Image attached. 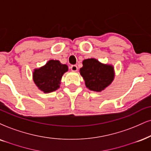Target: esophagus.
<instances>
[{"label": "esophagus", "mask_w": 151, "mask_h": 151, "mask_svg": "<svg viewBox=\"0 0 151 151\" xmlns=\"http://www.w3.org/2000/svg\"><path fill=\"white\" fill-rule=\"evenodd\" d=\"M70 70H71L72 71H77L78 66H76V65H72V66H70Z\"/></svg>", "instance_id": "1"}]
</instances>
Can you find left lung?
<instances>
[{"mask_svg": "<svg viewBox=\"0 0 151 151\" xmlns=\"http://www.w3.org/2000/svg\"><path fill=\"white\" fill-rule=\"evenodd\" d=\"M80 69L85 85L90 90L101 92L111 84L114 78L113 68L102 64L95 59H85Z\"/></svg>", "mask_w": 151, "mask_h": 151, "instance_id": "8db88e82", "label": "left lung"}]
</instances>
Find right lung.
Returning <instances> with one entry per match:
<instances>
[{"instance_id": "obj_1", "label": "right lung", "mask_w": 151, "mask_h": 151, "mask_svg": "<svg viewBox=\"0 0 151 151\" xmlns=\"http://www.w3.org/2000/svg\"><path fill=\"white\" fill-rule=\"evenodd\" d=\"M68 66L61 64L57 60H50L45 66L33 72V81L38 88L48 93L57 90L59 87L60 81Z\"/></svg>"}]
</instances>
